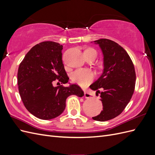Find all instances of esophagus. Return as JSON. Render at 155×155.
<instances>
[{"label":"esophagus","mask_w":155,"mask_h":155,"mask_svg":"<svg viewBox=\"0 0 155 155\" xmlns=\"http://www.w3.org/2000/svg\"><path fill=\"white\" fill-rule=\"evenodd\" d=\"M85 98H92V95L90 92H85Z\"/></svg>","instance_id":"esophagus-1"}]
</instances>
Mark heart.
I'll return each mask as SVG.
<instances>
[{"label": "heart", "mask_w": 155, "mask_h": 155, "mask_svg": "<svg viewBox=\"0 0 155 155\" xmlns=\"http://www.w3.org/2000/svg\"><path fill=\"white\" fill-rule=\"evenodd\" d=\"M84 54L85 56L92 54L97 55L96 51L92 48L86 49L84 51ZM94 77V75L91 70L78 69L72 73L71 79L74 83L78 84L79 85L85 86L93 80Z\"/></svg>", "instance_id": "heart-1"}]
</instances>
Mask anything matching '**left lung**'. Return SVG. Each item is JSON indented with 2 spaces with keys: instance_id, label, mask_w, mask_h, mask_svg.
Returning a JSON list of instances; mask_svg holds the SVG:
<instances>
[{
  "instance_id": "8db88e82",
  "label": "left lung",
  "mask_w": 155,
  "mask_h": 155,
  "mask_svg": "<svg viewBox=\"0 0 155 155\" xmlns=\"http://www.w3.org/2000/svg\"><path fill=\"white\" fill-rule=\"evenodd\" d=\"M104 54V72L90 88L100 94L103 110L92 119L105 121L116 118L125 109L134 91L136 73L133 63L125 49L107 39L95 41ZM101 89L102 92L99 91Z\"/></svg>"
}]
</instances>
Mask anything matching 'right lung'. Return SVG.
<instances>
[{
  "instance_id": "add662e5",
  "label": "right lung",
  "mask_w": 155,
  "mask_h": 155,
  "mask_svg": "<svg viewBox=\"0 0 155 155\" xmlns=\"http://www.w3.org/2000/svg\"><path fill=\"white\" fill-rule=\"evenodd\" d=\"M62 50L63 46L58 43L42 42L31 48L18 67L17 83L21 100L26 109L41 120L59 116L64 111L69 96H84L78 85H52L56 79L61 84L68 82Z\"/></svg>"
}]
</instances>
